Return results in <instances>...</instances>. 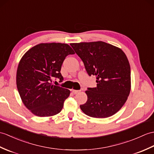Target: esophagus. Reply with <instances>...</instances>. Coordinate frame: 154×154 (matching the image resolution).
Wrapping results in <instances>:
<instances>
[{
  "label": "esophagus",
  "mask_w": 154,
  "mask_h": 154,
  "mask_svg": "<svg viewBox=\"0 0 154 154\" xmlns=\"http://www.w3.org/2000/svg\"><path fill=\"white\" fill-rule=\"evenodd\" d=\"M71 91H72V92L74 94H76L80 92V91H77V90H71Z\"/></svg>",
  "instance_id": "esophagus-1"
}]
</instances>
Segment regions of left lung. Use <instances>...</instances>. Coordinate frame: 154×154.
Here are the masks:
<instances>
[{"label": "left lung", "mask_w": 154, "mask_h": 154, "mask_svg": "<svg viewBox=\"0 0 154 154\" xmlns=\"http://www.w3.org/2000/svg\"><path fill=\"white\" fill-rule=\"evenodd\" d=\"M89 76L95 75L97 87L85 91L87 101L80 106L86 115L106 118L116 113L131 91V67L121 48L105 42L71 43Z\"/></svg>", "instance_id": "obj_1"}]
</instances>
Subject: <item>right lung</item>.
<instances>
[{"instance_id": "obj_1", "label": "right lung", "mask_w": 154, "mask_h": 154, "mask_svg": "<svg viewBox=\"0 0 154 154\" xmlns=\"http://www.w3.org/2000/svg\"><path fill=\"white\" fill-rule=\"evenodd\" d=\"M75 52L66 43H41L27 51L16 73L17 91L23 104L34 115L51 117L63 108L70 91L52 85V79L63 78L60 73L63 60Z\"/></svg>"}]
</instances>
